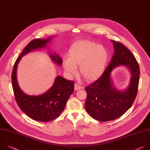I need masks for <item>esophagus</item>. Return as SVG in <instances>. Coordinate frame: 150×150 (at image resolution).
<instances>
[{
    "label": "esophagus",
    "mask_w": 150,
    "mask_h": 150,
    "mask_svg": "<svg viewBox=\"0 0 150 150\" xmlns=\"http://www.w3.org/2000/svg\"><path fill=\"white\" fill-rule=\"evenodd\" d=\"M74 89H75V91H78V90L81 89V86L77 84V83H75V85H74Z\"/></svg>",
    "instance_id": "obj_1"
}]
</instances>
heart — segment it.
Wrapping results in <instances>:
<instances>
[{"label": "heart", "instance_id": "obj_1", "mask_svg": "<svg viewBox=\"0 0 150 150\" xmlns=\"http://www.w3.org/2000/svg\"><path fill=\"white\" fill-rule=\"evenodd\" d=\"M108 61V54L103 46L81 40L71 46L63 67L69 76L75 75L79 67L80 75L88 82H93L103 75Z\"/></svg>", "mask_w": 150, "mask_h": 150}]
</instances>
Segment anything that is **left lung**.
Instances as JSON below:
<instances>
[{"label":"left lung","instance_id":"8db88e82","mask_svg":"<svg viewBox=\"0 0 150 150\" xmlns=\"http://www.w3.org/2000/svg\"><path fill=\"white\" fill-rule=\"evenodd\" d=\"M111 42L114 52L110 64L101 76L85 88L86 111L102 122L117 119L130 108L137 94L139 79V65L134 55L121 43ZM121 65L127 66L131 73L129 85L122 91L115 87L110 77L113 69Z\"/></svg>","mask_w":150,"mask_h":150}]
</instances>
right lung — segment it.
Masks as SVG:
<instances>
[{
	"instance_id": "right-lung-1",
	"label": "right lung",
	"mask_w": 150,
	"mask_h": 150,
	"mask_svg": "<svg viewBox=\"0 0 150 150\" xmlns=\"http://www.w3.org/2000/svg\"><path fill=\"white\" fill-rule=\"evenodd\" d=\"M54 36L46 39L32 40L25 47L16 59L12 74V86L16 103L21 110L33 120L49 122L57 118L64 111L69 96L74 91V82L61 76H57L53 85L45 93L39 95H29L24 93L19 86L17 68L24 55L33 50L46 47ZM51 59L58 66L62 64V58L57 54L49 53Z\"/></svg>"
}]
</instances>
